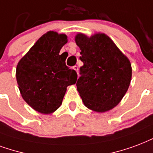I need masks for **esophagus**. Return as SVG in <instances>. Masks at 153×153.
Returning <instances> with one entry per match:
<instances>
[{"mask_svg": "<svg viewBox=\"0 0 153 153\" xmlns=\"http://www.w3.org/2000/svg\"><path fill=\"white\" fill-rule=\"evenodd\" d=\"M73 68H74V70H75V71H77V73H78V71H79V66H74V67H73Z\"/></svg>", "mask_w": 153, "mask_h": 153, "instance_id": "esophagus-1", "label": "esophagus"}]
</instances>
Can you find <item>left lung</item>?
I'll use <instances>...</instances> for the list:
<instances>
[{"label":"left lung","instance_id":"left-lung-1","mask_svg":"<svg viewBox=\"0 0 153 153\" xmlns=\"http://www.w3.org/2000/svg\"><path fill=\"white\" fill-rule=\"evenodd\" d=\"M75 42L83 66L77 90L84 105L98 112L112 109L123 99L131 79L128 58L108 36L96 33L91 38L79 33Z\"/></svg>","mask_w":153,"mask_h":153}]
</instances>
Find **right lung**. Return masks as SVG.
Listing matches in <instances>:
<instances>
[{"label":"right lung","mask_w":153,"mask_h":153,"mask_svg":"<svg viewBox=\"0 0 153 153\" xmlns=\"http://www.w3.org/2000/svg\"><path fill=\"white\" fill-rule=\"evenodd\" d=\"M67 42L65 34L50 31L42 35L17 66L16 77L22 98L42 114L61 106L66 87L74 84L78 74L59 54Z\"/></svg>","instance_id":"obj_1"}]
</instances>
